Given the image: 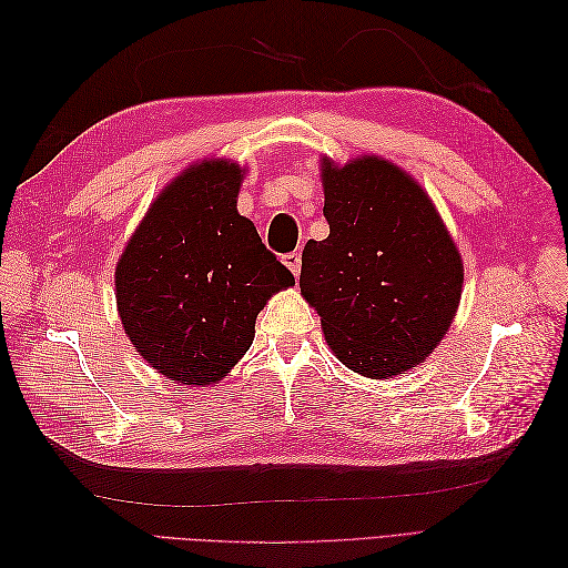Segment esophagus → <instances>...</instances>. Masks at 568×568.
Segmentation results:
<instances>
[{"mask_svg":"<svg viewBox=\"0 0 568 568\" xmlns=\"http://www.w3.org/2000/svg\"><path fill=\"white\" fill-rule=\"evenodd\" d=\"M282 261H284V265L291 270V274H294V277H298V274H301V253H298V251L286 253V255L282 257Z\"/></svg>","mask_w":568,"mask_h":568,"instance_id":"34e87169","label":"esophagus"}]
</instances>
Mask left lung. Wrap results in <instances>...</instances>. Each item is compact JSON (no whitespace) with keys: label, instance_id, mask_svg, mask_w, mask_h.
<instances>
[{"label":"left lung","instance_id":"left-lung-1","mask_svg":"<svg viewBox=\"0 0 568 568\" xmlns=\"http://www.w3.org/2000/svg\"><path fill=\"white\" fill-rule=\"evenodd\" d=\"M329 236L303 248L301 294L348 369L386 379L428 357L457 313L462 255L432 199L398 165L322 161Z\"/></svg>","mask_w":568,"mask_h":568}]
</instances>
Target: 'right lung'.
I'll use <instances>...</instances> for the list:
<instances>
[{
	"instance_id": "obj_1",
	"label": "right lung",
	"mask_w": 568,
	"mask_h": 568,
	"mask_svg": "<svg viewBox=\"0 0 568 568\" xmlns=\"http://www.w3.org/2000/svg\"><path fill=\"white\" fill-rule=\"evenodd\" d=\"M244 170L189 165L151 203L115 267V303L132 346L170 382L211 386L251 348L255 317L294 284L236 211Z\"/></svg>"
}]
</instances>
